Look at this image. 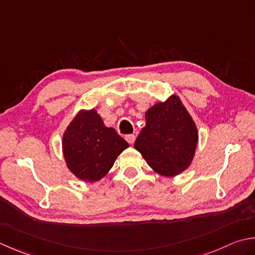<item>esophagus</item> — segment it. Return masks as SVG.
<instances>
[{
    "mask_svg": "<svg viewBox=\"0 0 255 255\" xmlns=\"http://www.w3.org/2000/svg\"><path fill=\"white\" fill-rule=\"evenodd\" d=\"M135 138H136V136H135L134 134H128L127 136H126V139L127 141L128 142V144H134V142H135Z\"/></svg>",
    "mask_w": 255,
    "mask_h": 255,
    "instance_id": "1",
    "label": "esophagus"
}]
</instances>
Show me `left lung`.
Masks as SVG:
<instances>
[{
  "label": "left lung",
  "mask_w": 255,
  "mask_h": 255,
  "mask_svg": "<svg viewBox=\"0 0 255 255\" xmlns=\"http://www.w3.org/2000/svg\"><path fill=\"white\" fill-rule=\"evenodd\" d=\"M146 124L138 134L134 147L157 174L174 177L193 162L198 131L180 98L170 96L145 113Z\"/></svg>",
  "instance_id": "1"
}]
</instances>
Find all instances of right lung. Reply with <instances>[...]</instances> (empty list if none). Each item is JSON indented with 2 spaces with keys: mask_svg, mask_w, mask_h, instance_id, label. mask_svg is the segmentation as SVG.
<instances>
[{
  "mask_svg": "<svg viewBox=\"0 0 255 255\" xmlns=\"http://www.w3.org/2000/svg\"><path fill=\"white\" fill-rule=\"evenodd\" d=\"M128 143L113 128H107L98 112L81 110L62 136V153L67 167L78 179L98 181L112 168Z\"/></svg>",
  "mask_w": 255,
  "mask_h": 255,
  "instance_id": "right-lung-1",
  "label": "right lung"
}]
</instances>
